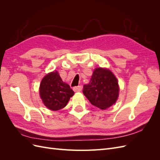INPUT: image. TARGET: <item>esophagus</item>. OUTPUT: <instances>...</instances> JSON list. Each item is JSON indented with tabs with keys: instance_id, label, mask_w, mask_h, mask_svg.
Instances as JSON below:
<instances>
[{
	"instance_id": "obj_1",
	"label": "esophagus",
	"mask_w": 160,
	"mask_h": 160,
	"mask_svg": "<svg viewBox=\"0 0 160 160\" xmlns=\"http://www.w3.org/2000/svg\"><path fill=\"white\" fill-rule=\"evenodd\" d=\"M73 91H75V92H80L81 91V89H82V88H81V86H75V87H74L73 88Z\"/></svg>"
}]
</instances>
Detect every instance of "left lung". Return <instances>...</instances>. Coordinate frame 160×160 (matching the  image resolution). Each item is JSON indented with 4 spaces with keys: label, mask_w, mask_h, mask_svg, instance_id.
I'll use <instances>...</instances> for the list:
<instances>
[{
    "label": "left lung",
    "mask_w": 160,
    "mask_h": 160,
    "mask_svg": "<svg viewBox=\"0 0 160 160\" xmlns=\"http://www.w3.org/2000/svg\"><path fill=\"white\" fill-rule=\"evenodd\" d=\"M118 82L109 70L97 68L89 84L83 85V93L90 103L101 109L115 103L119 95Z\"/></svg>",
    "instance_id": "1"
}]
</instances>
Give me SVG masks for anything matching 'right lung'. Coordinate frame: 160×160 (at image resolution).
<instances>
[{"label": "right lung", "mask_w": 160, "mask_h": 160, "mask_svg": "<svg viewBox=\"0 0 160 160\" xmlns=\"http://www.w3.org/2000/svg\"><path fill=\"white\" fill-rule=\"evenodd\" d=\"M39 92L43 103L52 111L65 108L74 94L70 86L62 82L57 71L50 72L44 77L40 85Z\"/></svg>", "instance_id": "obj_1"}]
</instances>
